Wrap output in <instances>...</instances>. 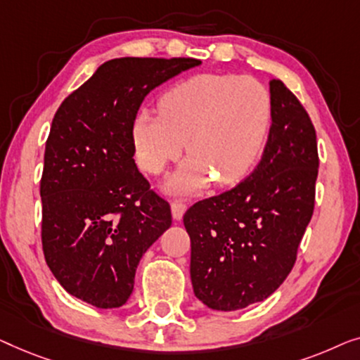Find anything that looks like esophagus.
Segmentation results:
<instances>
[{
  "mask_svg": "<svg viewBox=\"0 0 360 360\" xmlns=\"http://www.w3.org/2000/svg\"><path fill=\"white\" fill-rule=\"evenodd\" d=\"M186 204H182V202H174L173 205H171V212H173V219L174 220H181L182 215H184L186 212Z\"/></svg>",
  "mask_w": 360,
  "mask_h": 360,
  "instance_id": "34e87169",
  "label": "esophagus"
}]
</instances>
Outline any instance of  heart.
<instances>
[{
	"label": "heart",
	"mask_w": 360,
	"mask_h": 360,
	"mask_svg": "<svg viewBox=\"0 0 360 360\" xmlns=\"http://www.w3.org/2000/svg\"><path fill=\"white\" fill-rule=\"evenodd\" d=\"M272 98L251 77L200 73L160 98V114L140 110L131 141L140 168L160 174L186 151L191 156L168 182L173 194L197 192L210 182L235 184L252 169L269 135Z\"/></svg>",
	"instance_id": "heart-1"
}]
</instances>
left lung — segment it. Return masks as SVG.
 Here are the masks:
<instances>
[{
	"mask_svg": "<svg viewBox=\"0 0 360 360\" xmlns=\"http://www.w3.org/2000/svg\"><path fill=\"white\" fill-rule=\"evenodd\" d=\"M272 124L256 169L184 214L191 281L212 310L262 302L285 281L315 207L316 131L281 79H271Z\"/></svg>",
	"mask_w": 360,
	"mask_h": 360,
	"instance_id": "obj_1",
	"label": "left lung"
}]
</instances>
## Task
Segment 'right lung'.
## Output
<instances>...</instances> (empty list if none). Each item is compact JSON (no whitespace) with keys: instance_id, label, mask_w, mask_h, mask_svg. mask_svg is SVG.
<instances>
[{"instance_id":"obj_1","label":"right lung","mask_w":360,"mask_h":360,"mask_svg":"<svg viewBox=\"0 0 360 360\" xmlns=\"http://www.w3.org/2000/svg\"><path fill=\"white\" fill-rule=\"evenodd\" d=\"M195 58H114L60 105L45 143L42 248L70 295L119 308L171 209L136 168L131 124L145 96Z\"/></svg>"}]
</instances>
